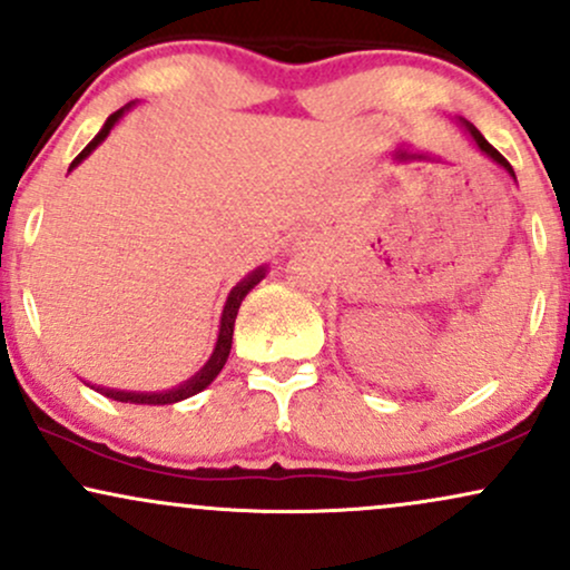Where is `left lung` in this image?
Wrapping results in <instances>:
<instances>
[{
    "label": "left lung",
    "instance_id": "obj_1",
    "mask_svg": "<svg viewBox=\"0 0 570 570\" xmlns=\"http://www.w3.org/2000/svg\"><path fill=\"white\" fill-rule=\"evenodd\" d=\"M464 127H468V132L472 135V140H475V146H478V148H481L485 156H491V159H493V161H497V164H499V167H504V169H507V173H510L512 177H515V173H512V167H510V161H507V159H504V156H502V154H499V150H497V148H493V146H491V142H489V140H485V137H483L481 132H478V129H475V127H472V125H470V121H464Z\"/></svg>",
    "mask_w": 570,
    "mask_h": 570
}]
</instances>
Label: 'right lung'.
<instances>
[{
	"instance_id": "obj_1",
	"label": "right lung",
	"mask_w": 570,
	"mask_h": 570,
	"mask_svg": "<svg viewBox=\"0 0 570 570\" xmlns=\"http://www.w3.org/2000/svg\"><path fill=\"white\" fill-rule=\"evenodd\" d=\"M129 108V106H127ZM127 108H119V111L108 116V121L102 125V129L98 135L92 137V142L81 150V154L77 156V159L71 161V167H68V173H71L73 167H77L79 161H85L89 154H92L95 148L100 146L102 140H106V135L111 132V127L116 125V121L121 119V114L127 111ZM265 276V267H259V271L252 273L249 278H244L242 284L233 286L228 303H225V311H223V318H219V337H217V345H215V353H212V358L207 361V366L198 372L194 380H188L185 385L175 387V390H167V393H127V390H106V387H98V393H102L106 397H114V401H121V403H140V406H167V403H177V401H185V397L202 393L204 387L212 385V380L223 372L225 361H228L230 355V342H233V326H236V315H238V307H242V299L249 294L252 289H255V284H259Z\"/></svg>"
}]
</instances>
